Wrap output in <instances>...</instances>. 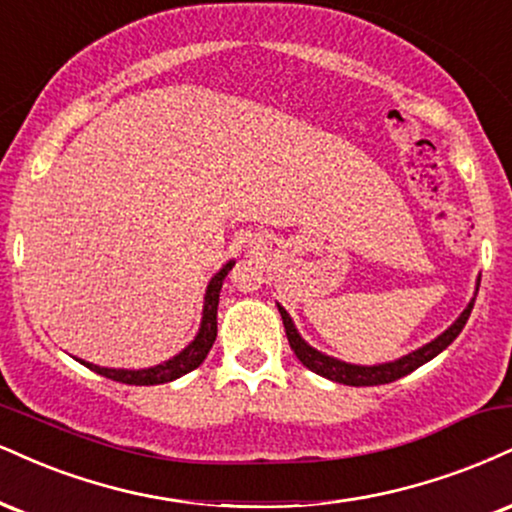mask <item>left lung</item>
<instances>
[{
  "instance_id": "1",
  "label": "left lung",
  "mask_w": 512,
  "mask_h": 512,
  "mask_svg": "<svg viewBox=\"0 0 512 512\" xmlns=\"http://www.w3.org/2000/svg\"><path fill=\"white\" fill-rule=\"evenodd\" d=\"M477 291H479V279H477V288H474V295L472 300L467 303V307L463 312H460V317L455 319V322L448 326L443 334H439L434 338V341L424 343L422 348L412 350V353L398 357V360H391V362H381V365H353V362H343L338 360V357H331L322 353V350L312 348L310 343L305 341L303 336H300V331L295 329L291 315L286 312V307L276 303L281 312V319H283V329H286V336H288V343H291L293 353L298 355V360L303 362V365L310 369V372L319 374V377L329 379V381H336V384H346V386H379V384H391V381H396L400 377H405V374L415 372L417 367H422L424 362L434 360L436 355L443 353L451 343L458 338L460 331H463V326L467 324V319H470V312L474 307V298H477Z\"/></svg>"
}]
</instances>
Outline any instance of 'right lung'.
<instances>
[{
	"label": "right lung",
	"mask_w": 512,
	"mask_h": 512,
	"mask_svg": "<svg viewBox=\"0 0 512 512\" xmlns=\"http://www.w3.org/2000/svg\"><path fill=\"white\" fill-rule=\"evenodd\" d=\"M236 264V260H229L224 267L219 269L217 274L212 276L207 283L205 291V303H202V319H200V329L193 341L188 343L181 353L169 357V360L159 362L155 367H145V369H114V367H100L92 365V362H85L76 357L80 365H85L92 372L102 374V377L121 381V384H131V386H157V384H166V381H174L183 374L193 372L195 367H200L205 362V357L209 353V348L214 346V338H217V307H219V293L221 286H224L226 274L231 272V267Z\"/></svg>",
	"instance_id": "add662e5"
}]
</instances>
